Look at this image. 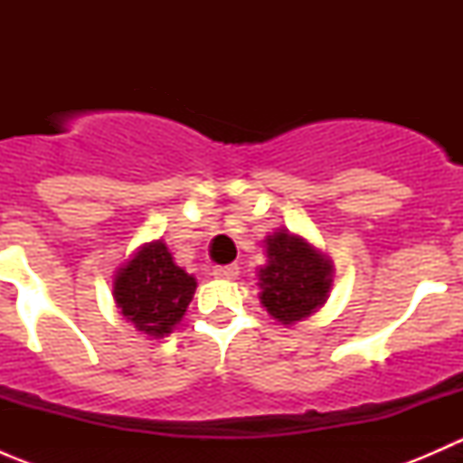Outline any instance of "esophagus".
<instances>
[{"label": "esophagus", "mask_w": 463, "mask_h": 463, "mask_svg": "<svg viewBox=\"0 0 463 463\" xmlns=\"http://www.w3.org/2000/svg\"><path fill=\"white\" fill-rule=\"evenodd\" d=\"M213 275H214V278H222V279H235L237 275H240V266H237V264L214 266Z\"/></svg>", "instance_id": "1"}]
</instances>
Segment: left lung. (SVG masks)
Segmentation results:
<instances>
[{
    "instance_id": "8db88e82",
    "label": "left lung",
    "mask_w": 463,
    "mask_h": 463,
    "mask_svg": "<svg viewBox=\"0 0 463 463\" xmlns=\"http://www.w3.org/2000/svg\"><path fill=\"white\" fill-rule=\"evenodd\" d=\"M266 253L269 264L258 273L260 300L273 318L293 325L325 305L334 282L329 260L288 232L269 235Z\"/></svg>"
}]
</instances>
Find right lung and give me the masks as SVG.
Wrapping results in <instances>:
<instances>
[{
    "label": "right lung",
    "instance_id": "obj_1",
    "mask_svg": "<svg viewBox=\"0 0 463 463\" xmlns=\"http://www.w3.org/2000/svg\"><path fill=\"white\" fill-rule=\"evenodd\" d=\"M193 275L172 261L163 241L145 244L114 279V298L120 314L138 331L163 338L184 318L194 296Z\"/></svg>",
    "mask_w": 463,
    "mask_h": 463
}]
</instances>
